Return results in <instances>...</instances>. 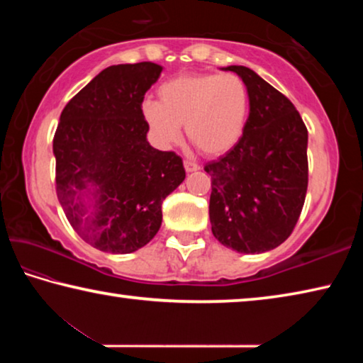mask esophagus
<instances>
[{
    "mask_svg": "<svg viewBox=\"0 0 363 363\" xmlns=\"http://www.w3.org/2000/svg\"><path fill=\"white\" fill-rule=\"evenodd\" d=\"M184 168H186L187 173H192V171L200 169L199 164H196L195 162H192V160H184Z\"/></svg>",
    "mask_w": 363,
    "mask_h": 363,
    "instance_id": "34e87169",
    "label": "esophagus"
}]
</instances>
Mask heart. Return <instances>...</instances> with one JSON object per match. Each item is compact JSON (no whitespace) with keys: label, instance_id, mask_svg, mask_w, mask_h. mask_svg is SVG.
I'll list each match as a JSON object with an SVG mask.
<instances>
[{"label":"heart","instance_id":"heart-1","mask_svg":"<svg viewBox=\"0 0 363 363\" xmlns=\"http://www.w3.org/2000/svg\"><path fill=\"white\" fill-rule=\"evenodd\" d=\"M160 102L145 101L143 116L158 144H173L186 125L190 144L210 157L232 150L247 130L250 91L235 73H187L158 88Z\"/></svg>","mask_w":363,"mask_h":363}]
</instances>
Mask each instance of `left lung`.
I'll return each instance as SVG.
<instances>
[{
    "label": "left lung",
    "mask_w": 363,
    "mask_h": 363,
    "mask_svg": "<svg viewBox=\"0 0 363 363\" xmlns=\"http://www.w3.org/2000/svg\"><path fill=\"white\" fill-rule=\"evenodd\" d=\"M225 70L247 83L250 115L240 143L205 164L211 176V230L238 253H264L291 235L303 211L307 128L291 101L248 67Z\"/></svg>",
    "instance_id": "left-lung-1"
}]
</instances>
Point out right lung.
Returning a JSON list of instances; mask_svg holds the SVG:
<instances>
[{
    "instance_id": "1",
    "label": "right lung",
    "mask_w": 363,
    "mask_h": 363,
    "mask_svg": "<svg viewBox=\"0 0 363 363\" xmlns=\"http://www.w3.org/2000/svg\"><path fill=\"white\" fill-rule=\"evenodd\" d=\"M162 70L153 62L107 67L69 101L54 134L60 206L78 235L106 253L149 243L163 200L186 179L179 155L147 143L143 101Z\"/></svg>"
}]
</instances>
